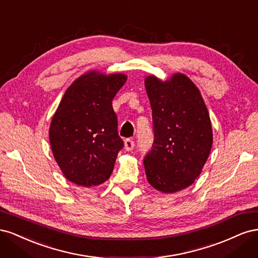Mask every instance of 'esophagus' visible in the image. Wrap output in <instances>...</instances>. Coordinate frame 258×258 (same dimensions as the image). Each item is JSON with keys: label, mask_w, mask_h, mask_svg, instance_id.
Here are the masks:
<instances>
[{"label": "esophagus", "mask_w": 258, "mask_h": 258, "mask_svg": "<svg viewBox=\"0 0 258 258\" xmlns=\"http://www.w3.org/2000/svg\"><path fill=\"white\" fill-rule=\"evenodd\" d=\"M135 148V142L132 141V140H130V139H127V140H124V150L126 151H132Z\"/></svg>", "instance_id": "34e87169"}]
</instances>
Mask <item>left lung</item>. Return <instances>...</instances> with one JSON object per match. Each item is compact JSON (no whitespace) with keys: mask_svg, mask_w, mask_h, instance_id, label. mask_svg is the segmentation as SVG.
Returning a JSON list of instances; mask_svg holds the SVG:
<instances>
[{"mask_svg":"<svg viewBox=\"0 0 258 258\" xmlns=\"http://www.w3.org/2000/svg\"><path fill=\"white\" fill-rule=\"evenodd\" d=\"M153 117L154 143L144 157L147 181L171 194L190 186L204 168L213 143L208 108L197 86L176 73L161 82L145 79Z\"/></svg>","mask_w":258,"mask_h":258,"instance_id":"obj_1","label":"left lung"}]
</instances>
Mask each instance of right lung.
Segmentation results:
<instances>
[{
  "instance_id": "add662e5",
  "label": "right lung",
  "mask_w": 258,
  "mask_h": 258,
  "mask_svg": "<svg viewBox=\"0 0 258 258\" xmlns=\"http://www.w3.org/2000/svg\"><path fill=\"white\" fill-rule=\"evenodd\" d=\"M126 81L123 74L91 71L67 89L51 119L49 141L53 157L70 182L90 187L111 176L123 147L112 101Z\"/></svg>"
}]
</instances>
